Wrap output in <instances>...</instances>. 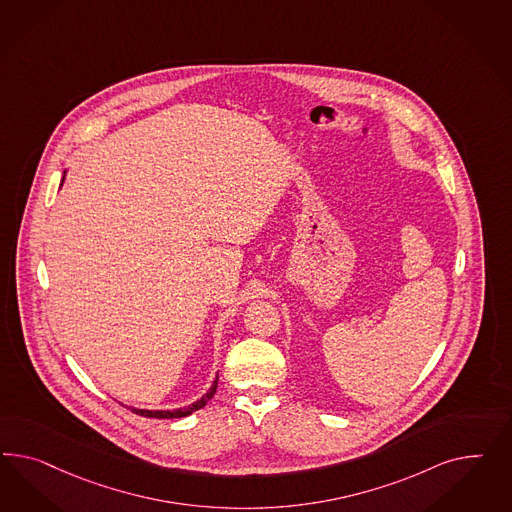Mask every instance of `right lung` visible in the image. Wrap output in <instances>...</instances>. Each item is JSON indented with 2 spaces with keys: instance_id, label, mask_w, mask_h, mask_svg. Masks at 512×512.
Segmentation results:
<instances>
[{
  "instance_id": "1",
  "label": "right lung",
  "mask_w": 512,
  "mask_h": 512,
  "mask_svg": "<svg viewBox=\"0 0 512 512\" xmlns=\"http://www.w3.org/2000/svg\"><path fill=\"white\" fill-rule=\"evenodd\" d=\"M65 176V174H63ZM217 388V377L214 379V383H212V387L208 388V392L202 396L201 400H197L195 403H191V405H187V407H180V409H172V411H150V409H137V407H131V411L133 413H137L140 417H146V419H182V417H187V415H191L193 411H199L202 409L206 403L212 400V396L216 394Z\"/></svg>"
}]
</instances>
